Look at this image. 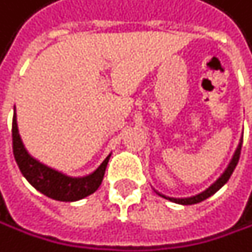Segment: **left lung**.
Segmentation results:
<instances>
[{
  "instance_id": "8db88e82",
  "label": "left lung",
  "mask_w": 252,
  "mask_h": 252,
  "mask_svg": "<svg viewBox=\"0 0 252 252\" xmlns=\"http://www.w3.org/2000/svg\"><path fill=\"white\" fill-rule=\"evenodd\" d=\"M240 150H242V140H240V143H239V147H237V150H236V153H234V156H233L230 164L227 166V169L224 171V174H222V175L213 183V185H212L209 189H206L204 192H201V193H198V195H195V196H190V198H169V196H164V195H161V196H163V198H166V199H169V201L177 202V204H183V206H192V204H196V202H201V201L207 199L209 196H212L213 193H216V192L230 180V177H231V174H233V171H234V168H236V164H237V161H239Z\"/></svg>"
}]
</instances>
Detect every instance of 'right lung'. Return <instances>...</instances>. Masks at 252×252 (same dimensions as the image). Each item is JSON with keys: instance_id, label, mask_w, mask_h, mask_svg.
<instances>
[{"instance_id": "obj_1", "label": "right lung", "mask_w": 252, "mask_h": 252, "mask_svg": "<svg viewBox=\"0 0 252 252\" xmlns=\"http://www.w3.org/2000/svg\"><path fill=\"white\" fill-rule=\"evenodd\" d=\"M12 137H13V156L22 175L34 189H37L40 193L46 195L48 198H53L56 201H64V202L78 201L89 196L101 186V181L104 178V172L105 168H107L110 156L105 157V160L99 164V168L89 175L67 177L50 166H46V164L40 163L39 160L33 158L28 154L18 131L16 112L13 115Z\"/></svg>"}]
</instances>
